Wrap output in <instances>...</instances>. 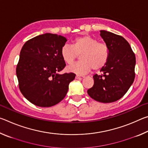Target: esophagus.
<instances>
[{"label": "esophagus", "instance_id": "34e87169", "mask_svg": "<svg viewBox=\"0 0 148 148\" xmlns=\"http://www.w3.org/2000/svg\"><path fill=\"white\" fill-rule=\"evenodd\" d=\"M84 76H80V75H76V79H81L82 78H84Z\"/></svg>", "mask_w": 148, "mask_h": 148}]
</instances>
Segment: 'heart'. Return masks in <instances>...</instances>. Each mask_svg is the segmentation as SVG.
<instances>
[{
	"mask_svg": "<svg viewBox=\"0 0 148 148\" xmlns=\"http://www.w3.org/2000/svg\"><path fill=\"white\" fill-rule=\"evenodd\" d=\"M80 55L81 61L69 66L68 71L77 74H85L91 71H99L106 66L110 57L108 46L99 42L89 36L77 37L72 46L64 45L61 49L62 60L67 64H72Z\"/></svg>",
	"mask_w": 148,
	"mask_h": 148,
	"instance_id": "1",
	"label": "heart"
}]
</instances>
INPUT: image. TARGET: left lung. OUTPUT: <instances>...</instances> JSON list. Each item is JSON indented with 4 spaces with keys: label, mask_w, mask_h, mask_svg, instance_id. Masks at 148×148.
<instances>
[{
    "label": "left lung",
    "mask_w": 148,
    "mask_h": 148,
    "mask_svg": "<svg viewBox=\"0 0 148 148\" xmlns=\"http://www.w3.org/2000/svg\"><path fill=\"white\" fill-rule=\"evenodd\" d=\"M100 32L109 47L110 57L101 70L102 74L93 76L94 85L87 93L95 101L109 103L124 96L133 83L136 57L123 37L106 31Z\"/></svg>",
    "instance_id": "8db88e82"
}]
</instances>
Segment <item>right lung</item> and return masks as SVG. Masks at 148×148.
<instances>
[{
	"label": "right lung",
	"mask_w": 148,
	"mask_h": 148,
	"mask_svg": "<svg viewBox=\"0 0 148 148\" xmlns=\"http://www.w3.org/2000/svg\"><path fill=\"white\" fill-rule=\"evenodd\" d=\"M66 39L46 33L27 41L20 52L16 75L20 91L36 106L50 107L64 98L76 74H59L66 63L61 49Z\"/></svg>",
	"instance_id": "obj_1"
}]
</instances>
